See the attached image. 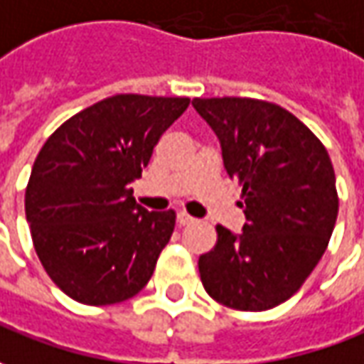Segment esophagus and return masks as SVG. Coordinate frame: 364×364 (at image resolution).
Here are the masks:
<instances>
[{
    "instance_id": "34e87169",
    "label": "esophagus",
    "mask_w": 364,
    "mask_h": 364,
    "mask_svg": "<svg viewBox=\"0 0 364 364\" xmlns=\"http://www.w3.org/2000/svg\"><path fill=\"white\" fill-rule=\"evenodd\" d=\"M196 222V218H192V215L188 214V212H178V224L180 225H188V224H194Z\"/></svg>"
}]
</instances>
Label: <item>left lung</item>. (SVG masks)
Segmentation results:
<instances>
[{
  "label": "left lung",
  "mask_w": 364,
  "mask_h": 364,
  "mask_svg": "<svg viewBox=\"0 0 364 364\" xmlns=\"http://www.w3.org/2000/svg\"><path fill=\"white\" fill-rule=\"evenodd\" d=\"M192 105L220 139L247 220L237 235L215 225V245L198 259L202 285L225 307L272 309L301 289L329 245L339 212L329 152L275 102L214 97Z\"/></svg>",
  "instance_id": "obj_1"
}]
</instances>
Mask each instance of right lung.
<instances>
[{
  "label": "right lung",
  "mask_w": 364,
  "mask_h": 364,
  "mask_svg": "<svg viewBox=\"0 0 364 364\" xmlns=\"http://www.w3.org/2000/svg\"><path fill=\"white\" fill-rule=\"evenodd\" d=\"M188 105V97L114 95L65 120L39 150L25 215L45 272L75 301H127L152 277L176 212H146L130 182Z\"/></svg>",
  "instance_id": "right-lung-1"
}]
</instances>
